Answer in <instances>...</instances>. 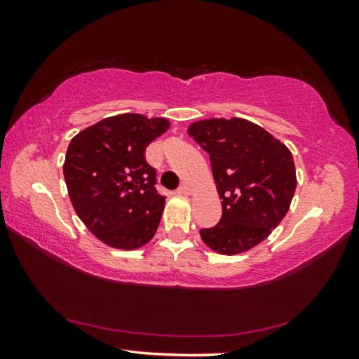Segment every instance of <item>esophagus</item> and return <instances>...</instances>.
Returning a JSON list of instances; mask_svg holds the SVG:
<instances>
[{
	"mask_svg": "<svg viewBox=\"0 0 359 359\" xmlns=\"http://www.w3.org/2000/svg\"><path fill=\"white\" fill-rule=\"evenodd\" d=\"M179 193H180V194H185V196H188V194L191 193V188H190V185L182 184V185H180V188H179Z\"/></svg>",
	"mask_w": 359,
	"mask_h": 359,
	"instance_id": "esophagus-1",
	"label": "esophagus"
}]
</instances>
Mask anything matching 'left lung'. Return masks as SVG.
I'll list each match as a JSON object with an SVG mask.
<instances>
[{
    "instance_id": "1",
    "label": "left lung",
    "mask_w": 359,
    "mask_h": 359,
    "mask_svg": "<svg viewBox=\"0 0 359 359\" xmlns=\"http://www.w3.org/2000/svg\"><path fill=\"white\" fill-rule=\"evenodd\" d=\"M188 135L209 154L222 199L220 222L199 231L204 244L222 255L250 250L287 215L296 190L293 155L244 118L194 121Z\"/></svg>"
}]
</instances>
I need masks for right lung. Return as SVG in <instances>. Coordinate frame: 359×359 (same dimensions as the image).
Segmentation results:
<instances>
[{"mask_svg":"<svg viewBox=\"0 0 359 359\" xmlns=\"http://www.w3.org/2000/svg\"><path fill=\"white\" fill-rule=\"evenodd\" d=\"M168 128L166 118L120 114L71 139L63 174L72 208L106 245L135 250L155 236L166 198L145 149Z\"/></svg>","mask_w":359,"mask_h":359,"instance_id":"add662e5","label":"right lung"}]
</instances>
